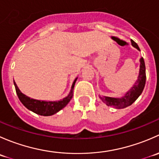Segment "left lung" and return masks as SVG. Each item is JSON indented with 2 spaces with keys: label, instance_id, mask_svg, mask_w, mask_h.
<instances>
[{
  "label": "left lung",
  "instance_id": "8db88e82",
  "mask_svg": "<svg viewBox=\"0 0 159 159\" xmlns=\"http://www.w3.org/2000/svg\"><path fill=\"white\" fill-rule=\"evenodd\" d=\"M131 44L133 47L140 51L138 44L134 42L133 40H131ZM145 81H146V74H145V65L143 57L140 59V69H139V75L138 77V80L133 87L123 96L121 98H115L106 97V96H100V98L104 103L106 104L108 106L114 107L115 108H125L129 105H132L138 98L140 96L143 91L145 85Z\"/></svg>",
  "mask_w": 159,
  "mask_h": 159
}]
</instances>
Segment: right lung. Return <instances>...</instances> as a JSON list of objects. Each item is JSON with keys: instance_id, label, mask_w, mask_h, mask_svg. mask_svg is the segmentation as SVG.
Returning <instances> with one entry per match:
<instances>
[{"instance_id": "obj_1", "label": "right lung", "mask_w": 159, "mask_h": 159, "mask_svg": "<svg viewBox=\"0 0 159 159\" xmlns=\"http://www.w3.org/2000/svg\"><path fill=\"white\" fill-rule=\"evenodd\" d=\"M77 79H78V78H75L73 84H72L71 89H70L69 94L62 100L57 101V102H46V101H40L30 98L24 94L20 91V89H18L14 81V86H15L16 93L18 96L19 100L28 109L38 114V115H43V116H50V115H53L57 113V112H58L59 111L61 110L62 108H64L68 105V102L72 98V96H73L74 87H75V84L76 82Z\"/></svg>"}]
</instances>
